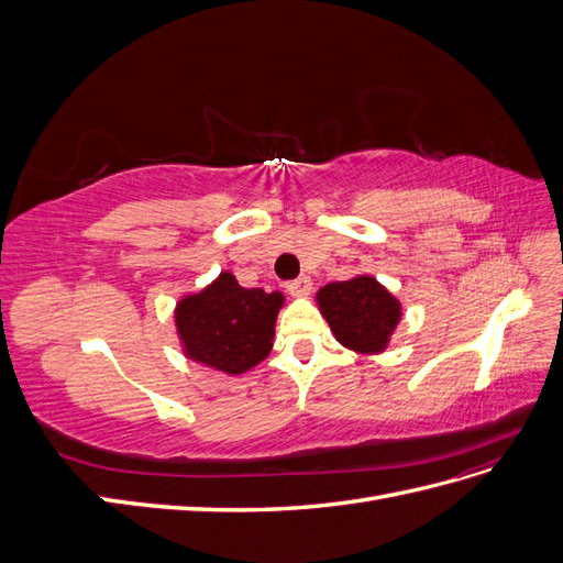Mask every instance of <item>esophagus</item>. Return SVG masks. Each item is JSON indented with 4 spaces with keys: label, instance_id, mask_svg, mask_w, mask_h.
<instances>
[{
    "label": "esophagus",
    "instance_id": "34e87169",
    "mask_svg": "<svg viewBox=\"0 0 563 563\" xmlns=\"http://www.w3.org/2000/svg\"><path fill=\"white\" fill-rule=\"evenodd\" d=\"M286 291L291 296H308L312 291V279L308 275H302L298 279L286 282Z\"/></svg>",
    "mask_w": 563,
    "mask_h": 563
}]
</instances>
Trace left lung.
I'll use <instances>...</instances> for the list:
<instances>
[{
  "instance_id": "1",
  "label": "left lung",
  "mask_w": 563,
  "mask_h": 563,
  "mask_svg": "<svg viewBox=\"0 0 563 563\" xmlns=\"http://www.w3.org/2000/svg\"><path fill=\"white\" fill-rule=\"evenodd\" d=\"M333 335L350 350L380 352L399 321V302L373 277L327 284L317 294Z\"/></svg>"
}]
</instances>
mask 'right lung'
Here are the masks:
<instances>
[{"label":"right lung","instance_id":"obj_1","mask_svg":"<svg viewBox=\"0 0 563 563\" xmlns=\"http://www.w3.org/2000/svg\"><path fill=\"white\" fill-rule=\"evenodd\" d=\"M282 294L244 288L223 272L201 294L180 300L176 323L187 354L225 373H242L265 360L275 335Z\"/></svg>","mask_w":563,"mask_h":563}]
</instances>
